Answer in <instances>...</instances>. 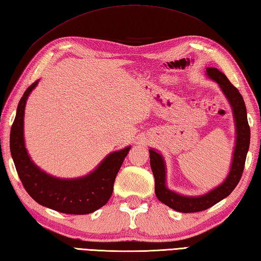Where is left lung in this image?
Returning <instances> with one entry per match:
<instances>
[{
  "mask_svg": "<svg viewBox=\"0 0 261 261\" xmlns=\"http://www.w3.org/2000/svg\"><path fill=\"white\" fill-rule=\"evenodd\" d=\"M206 76L219 85L233 111L235 122V147L229 173L219 186L200 196H186L171 191L167 186V169L162 154L154 148L149 149L150 168L155 178V194L159 200L171 209L184 212H198L211 207L224 200L238 186L242 177L246 154L250 146V126L246 116V107L242 96L226 75L215 67L206 68Z\"/></svg>",
  "mask_w": 261,
  "mask_h": 261,
  "instance_id": "left-lung-1",
  "label": "left lung"
}]
</instances>
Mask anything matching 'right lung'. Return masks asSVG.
<instances>
[{
    "instance_id": "add662e5",
    "label": "right lung",
    "mask_w": 261,
    "mask_h": 261,
    "mask_svg": "<svg viewBox=\"0 0 261 261\" xmlns=\"http://www.w3.org/2000/svg\"><path fill=\"white\" fill-rule=\"evenodd\" d=\"M39 84L33 83L18 103L10 132V151L18 176L33 200L39 204L67 215H88L100 209L110 200L116 174L131 146L112 151L87 176L57 178L33 162L23 138V116L31 92Z\"/></svg>"
}]
</instances>
